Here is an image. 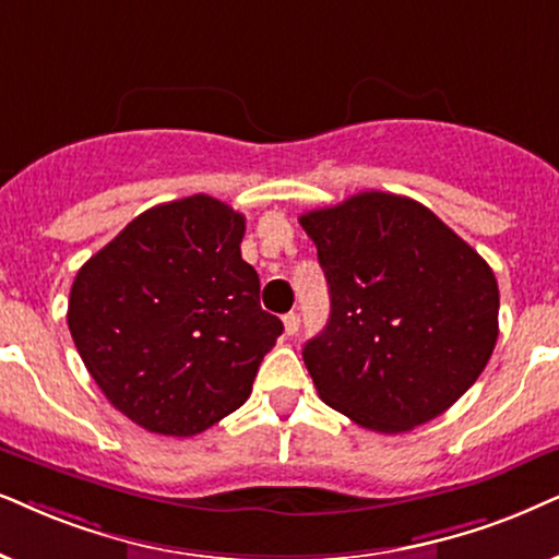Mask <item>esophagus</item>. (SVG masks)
<instances>
[{
    "label": "esophagus",
    "instance_id": "34e87169",
    "mask_svg": "<svg viewBox=\"0 0 559 559\" xmlns=\"http://www.w3.org/2000/svg\"><path fill=\"white\" fill-rule=\"evenodd\" d=\"M299 324H301V320H299V314H296V312H288V314L284 317L286 335H296V332H299Z\"/></svg>",
    "mask_w": 559,
    "mask_h": 559
}]
</instances>
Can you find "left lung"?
<instances>
[{"label":"left lung","instance_id":"obj_1","mask_svg":"<svg viewBox=\"0 0 559 559\" xmlns=\"http://www.w3.org/2000/svg\"><path fill=\"white\" fill-rule=\"evenodd\" d=\"M299 222L330 286V320L301 353L322 402L377 433L447 413L496 348L490 265L405 195L366 190Z\"/></svg>","mask_w":559,"mask_h":559}]
</instances>
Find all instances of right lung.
Listing matches in <instances>:
<instances>
[{
	"instance_id": "add662e5",
	"label": "right lung",
	"mask_w": 559,
	"mask_h": 559,
	"mask_svg": "<svg viewBox=\"0 0 559 559\" xmlns=\"http://www.w3.org/2000/svg\"><path fill=\"white\" fill-rule=\"evenodd\" d=\"M242 237V214L198 193L139 214L76 273L69 332L136 426L195 436L250 397L284 322L260 307Z\"/></svg>"
}]
</instances>
